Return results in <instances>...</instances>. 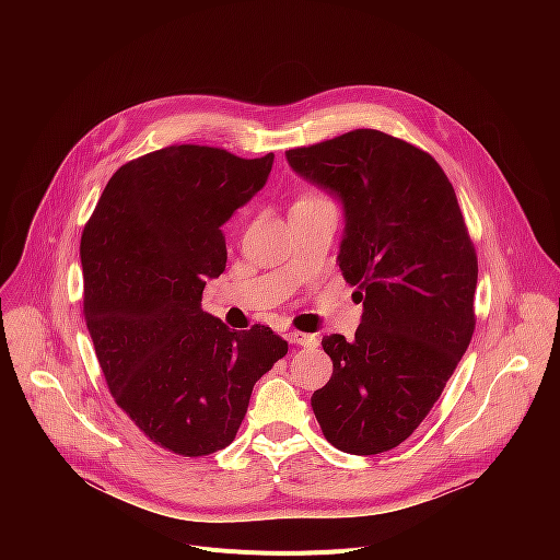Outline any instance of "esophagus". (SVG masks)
<instances>
[{"mask_svg": "<svg viewBox=\"0 0 560 560\" xmlns=\"http://www.w3.org/2000/svg\"><path fill=\"white\" fill-rule=\"evenodd\" d=\"M285 337H288V341H290V343L301 346V348H316V346H318V339H316L314 335H305V332H296V330H292V332H288Z\"/></svg>", "mask_w": 560, "mask_h": 560, "instance_id": "34e87169", "label": "esophagus"}]
</instances>
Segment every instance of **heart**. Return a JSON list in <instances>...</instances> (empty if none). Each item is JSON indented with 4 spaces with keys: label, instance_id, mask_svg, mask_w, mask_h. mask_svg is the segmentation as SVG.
<instances>
[{
    "label": "heart",
    "instance_id": "heart-1",
    "mask_svg": "<svg viewBox=\"0 0 560 560\" xmlns=\"http://www.w3.org/2000/svg\"><path fill=\"white\" fill-rule=\"evenodd\" d=\"M316 199H326V197H322V195H305V197L299 199V201H316Z\"/></svg>",
    "mask_w": 560,
    "mask_h": 560
}]
</instances>
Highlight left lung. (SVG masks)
Returning <instances> with one entry per match:
<instances>
[{
	"instance_id": "obj_1",
	"label": "left lung",
	"mask_w": 560,
	"mask_h": 560,
	"mask_svg": "<svg viewBox=\"0 0 560 560\" xmlns=\"http://www.w3.org/2000/svg\"><path fill=\"white\" fill-rule=\"evenodd\" d=\"M285 156L341 199L339 268L363 301L352 341H322L332 376L312 394L314 417L341 452H387L421 425L471 341L474 244L447 175L404 139L359 128Z\"/></svg>"
}]
</instances>
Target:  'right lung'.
I'll return each mask as SVG.
<instances>
[{"mask_svg": "<svg viewBox=\"0 0 560 560\" xmlns=\"http://www.w3.org/2000/svg\"><path fill=\"white\" fill-rule=\"evenodd\" d=\"M275 154L171 145L124 164L82 234L84 318L115 404L159 447L230 445L255 383L285 357L266 326L232 332L201 310L225 270L221 225L264 188Z\"/></svg>", "mask_w": 560, "mask_h": 560, "instance_id": "right-lung-1", "label": "right lung"}]
</instances>
